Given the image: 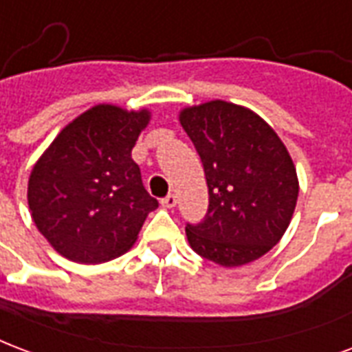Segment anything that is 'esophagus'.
Returning <instances> with one entry per match:
<instances>
[{
    "mask_svg": "<svg viewBox=\"0 0 352 352\" xmlns=\"http://www.w3.org/2000/svg\"><path fill=\"white\" fill-rule=\"evenodd\" d=\"M160 203H162L166 209H173V207H175V205H177V197L173 196V194H168V196L164 197V199Z\"/></svg>",
    "mask_w": 352,
    "mask_h": 352,
    "instance_id": "34e87169",
    "label": "esophagus"
}]
</instances>
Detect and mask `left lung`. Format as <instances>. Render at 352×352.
<instances>
[{
	"instance_id": "obj_1",
	"label": "left lung",
	"mask_w": 352,
	"mask_h": 352,
	"mask_svg": "<svg viewBox=\"0 0 352 352\" xmlns=\"http://www.w3.org/2000/svg\"><path fill=\"white\" fill-rule=\"evenodd\" d=\"M184 132L201 158L209 209L186 223L192 250L222 267H241L265 256L289 228L298 179L283 142L270 124L226 100L184 108Z\"/></svg>"
}]
</instances>
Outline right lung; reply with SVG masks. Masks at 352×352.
<instances>
[{"label":"right lung","instance_id":"1","mask_svg":"<svg viewBox=\"0 0 352 352\" xmlns=\"http://www.w3.org/2000/svg\"><path fill=\"white\" fill-rule=\"evenodd\" d=\"M151 111L98 104L65 126L33 166L28 203L57 254L96 265L123 256L158 207L142 183L132 147Z\"/></svg>","mask_w":352,"mask_h":352}]
</instances>
